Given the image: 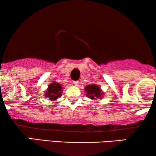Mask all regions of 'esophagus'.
Segmentation results:
<instances>
[{
	"mask_svg": "<svg viewBox=\"0 0 156 156\" xmlns=\"http://www.w3.org/2000/svg\"><path fill=\"white\" fill-rule=\"evenodd\" d=\"M73 84L75 85V86H78V85H79V81H74Z\"/></svg>",
	"mask_w": 156,
	"mask_h": 156,
	"instance_id": "obj_1",
	"label": "esophagus"
}]
</instances>
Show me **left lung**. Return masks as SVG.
<instances>
[{
  "label": "left lung",
  "instance_id": "left-lung-1",
  "mask_svg": "<svg viewBox=\"0 0 156 156\" xmlns=\"http://www.w3.org/2000/svg\"><path fill=\"white\" fill-rule=\"evenodd\" d=\"M86 96L92 100L101 99L104 93L97 84H89L84 88Z\"/></svg>",
  "mask_w": 156,
  "mask_h": 156
}]
</instances>
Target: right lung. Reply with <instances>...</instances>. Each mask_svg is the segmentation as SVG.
I'll list each match as a JSON object with an SVG mask.
<instances>
[{
	"label": "right lung",
	"mask_w": 156,
	"mask_h": 156,
	"mask_svg": "<svg viewBox=\"0 0 156 156\" xmlns=\"http://www.w3.org/2000/svg\"><path fill=\"white\" fill-rule=\"evenodd\" d=\"M44 96L47 99H49L50 101H55L61 97L62 94V86L57 82H52L49 84L48 88L44 92Z\"/></svg>",
	"instance_id": "right-lung-1"
}]
</instances>
